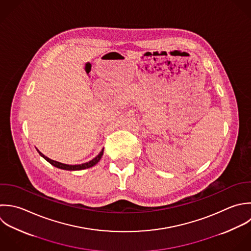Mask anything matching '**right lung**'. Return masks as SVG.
Instances as JSON below:
<instances>
[{
  "label": "right lung",
  "mask_w": 251,
  "mask_h": 251,
  "mask_svg": "<svg viewBox=\"0 0 251 251\" xmlns=\"http://www.w3.org/2000/svg\"><path fill=\"white\" fill-rule=\"evenodd\" d=\"M37 151L39 152V154L45 158L49 163H50L52 166L56 167V168H59V169H62V170H68V171H77V170H83V169H87V168H90V167H93L94 165H96L101 158L102 154H103V150H101V151L95 157L93 158L91 161L89 162H86V163H83V164H77V165H69V164H64V163H61V162H58V161H55V160H52L50 158H49L48 156L44 155L38 149H36Z\"/></svg>",
  "instance_id": "add662e5"
}]
</instances>
